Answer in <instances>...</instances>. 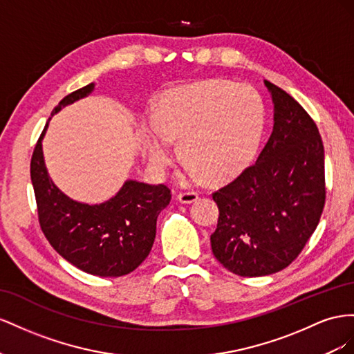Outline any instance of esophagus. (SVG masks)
<instances>
[{
    "instance_id": "esophagus-1",
    "label": "esophagus",
    "mask_w": 354,
    "mask_h": 354,
    "mask_svg": "<svg viewBox=\"0 0 354 354\" xmlns=\"http://www.w3.org/2000/svg\"><path fill=\"white\" fill-rule=\"evenodd\" d=\"M198 198V194L196 191H185V193H179L178 194V200L180 203L184 205H189V203H194V201Z\"/></svg>"
}]
</instances>
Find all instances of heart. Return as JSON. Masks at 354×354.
<instances>
[{"mask_svg": "<svg viewBox=\"0 0 354 354\" xmlns=\"http://www.w3.org/2000/svg\"><path fill=\"white\" fill-rule=\"evenodd\" d=\"M266 126V106L255 87L228 80H205L169 90L157 120L142 126V140L156 170L175 157L171 140L180 142L188 161L183 180L231 179L255 157Z\"/></svg>", "mask_w": 354, "mask_h": 354, "instance_id": "b5f03b06", "label": "heart"}]
</instances>
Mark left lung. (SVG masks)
Returning <instances> with one entry per match:
<instances>
[{"instance_id": "8db88e82", "label": "left lung", "mask_w": 354, "mask_h": 354, "mask_svg": "<svg viewBox=\"0 0 354 354\" xmlns=\"http://www.w3.org/2000/svg\"><path fill=\"white\" fill-rule=\"evenodd\" d=\"M274 126L255 165L214 193L215 258L241 277L268 276L294 261L325 206V151L317 126L285 90L264 82Z\"/></svg>"}]
</instances>
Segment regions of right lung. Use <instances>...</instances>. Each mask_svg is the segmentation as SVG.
I'll use <instances>...</instances> for the list:
<instances>
[{"mask_svg": "<svg viewBox=\"0 0 354 354\" xmlns=\"http://www.w3.org/2000/svg\"><path fill=\"white\" fill-rule=\"evenodd\" d=\"M95 83L69 93L52 115L66 105L87 97ZM31 158V180L39 225L57 254L84 272L100 277L126 276L149 255L156 239L157 216L171 198L163 185H149L127 179L118 193L99 205L73 200L60 191L44 163L43 138Z\"/></svg>", "mask_w": 354, "mask_h": 354, "instance_id": "1", "label": "right lung"}]
</instances>
